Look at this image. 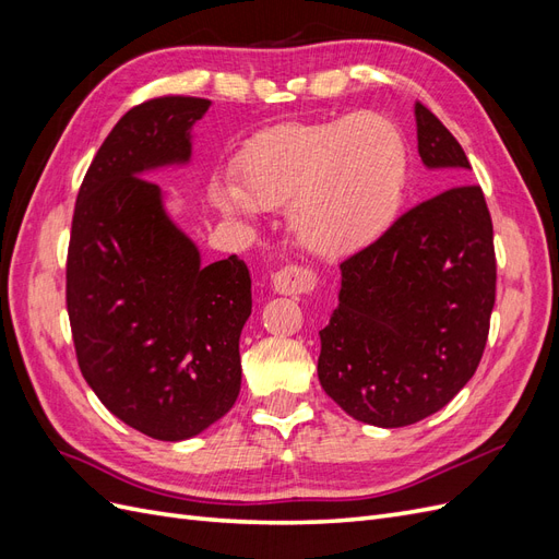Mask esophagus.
Instances as JSON below:
<instances>
[{"instance_id":"34e87169","label":"esophagus","mask_w":559,"mask_h":559,"mask_svg":"<svg viewBox=\"0 0 559 559\" xmlns=\"http://www.w3.org/2000/svg\"><path fill=\"white\" fill-rule=\"evenodd\" d=\"M270 284L277 294L284 296H306L319 286L317 270L310 265H284L277 273L270 275Z\"/></svg>"}]
</instances>
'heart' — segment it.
<instances>
[{"instance_id": "heart-1", "label": "heart", "mask_w": 559, "mask_h": 559, "mask_svg": "<svg viewBox=\"0 0 559 559\" xmlns=\"http://www.w3.org/2000/svg\"><path fill=\"white\" fill-rule=\"evenodd\" d=\"M408 151L399 128L380 114L324 123H286L253 140L238 158V186L212 189L226 216L289 205L298 240L341 257L382 235L396 218Z\"/></svg>"}]
</instances>
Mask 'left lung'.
<instances>
[{"label":"left lung","mask_w":559,"mask_h":559,"mask_svg":"<svg viewBox=\"0 0 559 559\" xmlns=\"http://www.w3.org/2000/svg\"><path fill=\"white\" fill-rule=\"evenodd\" d=\"M427 167L462 179L454 134L415 103ZM337 308L319 331L324 392L354 419L408 427L448 405L483 359L497 296L492 216L478 183H456L401 214L341 263Z\"/></svg>","instance_id":"left-lung-1"}]
</instances>
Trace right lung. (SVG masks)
<instances>
[{
    "label": "right lung",
    "instance_id": "right-lung-1",
    "mask_svg": "<svg viewBox=\"0 0 559 559\" xmlns=\"http://www.w3.org/2000/svg\"><path fill=\"white\" fill-rule=\"evenodd\" d=\"M210 99L165 95L123 114L76 195L67 314L76 361L105 408L158 441L222 419L240 394V333L251 314L245 261L200 263L146 170L191 158Z\"/></svg>",
    "mask_w": 559,
    "mask_h": 559
}]
</instances>
